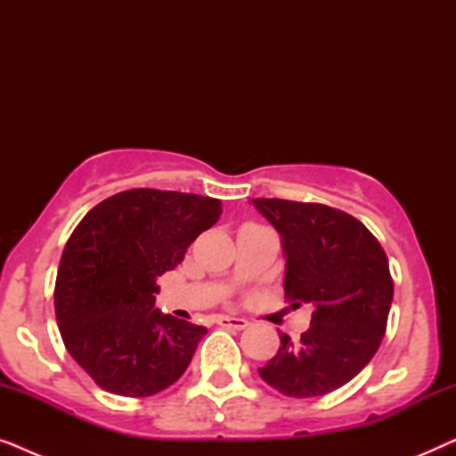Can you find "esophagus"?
Returning <instances> with one entry per match:
<instances>
[{"label":"esophagus","instance_id":"esophagus-1","mask_svg":"<svg viewBox=\"0 0 456 456\" xmlns=\"http://www.w3.org/2000/svg\"><path fill=\"white\" fill-rule=\"evenodd\" d=\"M217 323L224 328H234V330H245L248 326L245 317H232V315H217Z\"/></svg>","mask_w":456,"mask_h":456}]
</instances>
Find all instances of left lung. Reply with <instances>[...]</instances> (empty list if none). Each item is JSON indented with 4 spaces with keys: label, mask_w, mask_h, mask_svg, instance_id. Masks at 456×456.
<instances>
[{
    "label": "left lung",
    "mask_w": 456,
    "mask_h": 456,
    "mask_svg": "<svg viewBox=\"0 0 456 456\" xmlns=\"http://www.w3.org/2000/svg\"><path fill=\"white\" fill-rule=\"evenodd\" d=\"M278 230L286 259L284 295L314 307L311 326L259 370L286 396H323L357 376L384 338L395 295L388 257L353 216L320 203L251 199Z\"/></svg>",
    "instance_id": "left-lung-1"
}]
</instances>
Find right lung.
Returning <instances> with one entry per match:
<instances>
[{
  "label": "right lung",
  "mask_w": 456,
  "mask_h": 456,
  "mask_svg": "<svg viewBox=\"0 0 456 456\" xmlns=\"http://www.w3.org/2000/svg\"><path fill=\"white\" fill-rule=\"evenodd\" d=\"M220 214L217 199L133 189L74 228L55 280V320L68 353L103 390L151 396L186 371L208 328L155 309L158 278Z\"/></svg>",
  "instance_id": "add662e5"
}]
</instances>
